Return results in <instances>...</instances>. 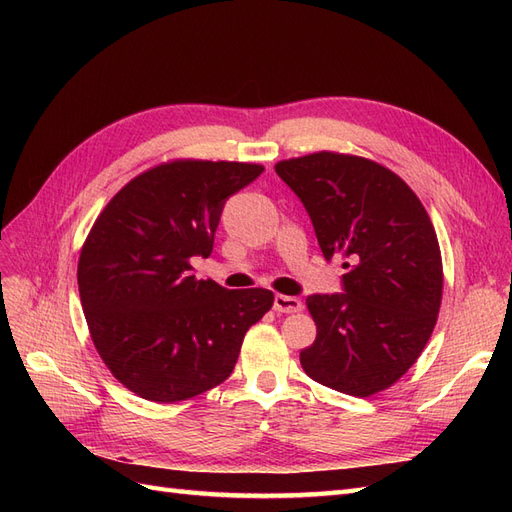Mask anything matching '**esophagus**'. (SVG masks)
I'll return each instance as SVG.
<instances>
[{
	"label": "esophagus",
	"instance_id": "obj_1",
	"mask_svg": "<svg viewBox=\"0 0 512 512\" xmlns=\"http://www.w3.org/2000/svg\"><path fill=\"white\" fill-rule=\"evenodd\" d=\"M273 309H275L277 314H294V312H301L303 303H301L297 297H286V294H275Z\"/></svg>",
	"mask_w": 512,
	"mask_h": 512
}]
</instances>
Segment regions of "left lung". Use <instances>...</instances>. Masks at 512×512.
I'll return each mask as SVG.
<instances>
[{
	"label": "left lung",
	"instance_id": "left-lung-1",
	"mask_svg": "<svg viewBox=\"0 0 512 512\" xmlns=\"http://www.w3.org/2000/svg\"><path fill=\"white\" fill-rule=\"evenodd\" d=\"M301 198L322 256L344 260V290L312 294L314 344L305 374L333 391L371 397L421 356L442 303L436 230L410 185L361 156L318 151L275 164Z\"/></svg>",
	"mask_w": 512,
	"mask_h": 512
}]
</instances>
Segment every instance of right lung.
Segmentation results:
<instances>
[{
    "mask_svg": "<svg viewBox=\"0 0 512 512\" xmlns=\"http://www.w3.org/2000/svg\"><path fill=\"white\" fill-rule=\"evenodd\" d=\"M262 170L164 162L123 185L91 226L76 271L85 320L104 365L138 397L175 404L222 384L271 309V290L192 273V258L213 252L226 198Z\"/></svg>",
    "mask_w": 512,
    "mask_h": 512,
    "instance_id": "obj_1",
    "label": "right lung"
}]
</instances>
